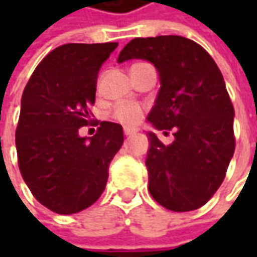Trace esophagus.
Listing matches in <instances>:
<instances>
[{"mask_svg":"<svg viewBox=\"0 0 257 257\" xmlns=\"http://www.w3.org/2000/svg\"><path fill=\"white\" fill-rule=\"evenodd\" d=\"M137 133V128H124V134L125 136H133Z\"/></svg>","mask_w":257,"mask_h":257,"instance_id":"1","label":"esophagus"}]
</instances>
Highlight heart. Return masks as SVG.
<instances>
[{"mask_svg":"<svg viewBox=\"0 0 257 257\" xmlns=\"http://www.w3.org/2000/svg\"><path fill=\"white\" fill-rule=\"evenodd\" d=\"M139 64H143V63H139ZM134 64V65H139ZM142 115H143V110L140 105L133 103H121L118 104L113 111H111V117L113 120L118 121L120 124H123L125 127H132L136 125L142 120Z\"/></svg>","mask_w":257,"mask_h":257,"instance_id":"heart-1","label":"heart"}]
</instances>
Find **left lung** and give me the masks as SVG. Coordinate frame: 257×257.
<instances>
[{"label": "left lung", "mask_w": 257, "mask_h": 257, "mask_svg": "<svg viewBox=\"0 0 257 257\" xmlns=\"http://www.w3.org/2000/svg\"><path fill=\"white\" fill-rule=\"evenodd\" d=\"M142 58L153 63L162 87L147 120L172 144L147 134L149 192L173 212H190L220 187L234 153V108L223 75L202 45L180 35L134 38L118 63Z\"/></svg>", "instance_id": "1"}]
</instances>
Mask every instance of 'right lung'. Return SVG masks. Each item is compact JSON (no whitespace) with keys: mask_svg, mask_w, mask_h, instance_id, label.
<instances>
[{"mask_svg":"<svg viewBox=\"0 0 257 257\" xmlns=\"http://www.w3.org/2000/svg\"><path fill=\"white\" fill-rule=\"evenodd\" d=\"M117 45H60L25 85L15 132L18 167L35 199L58 214L97 202L124 142L123 127L111 121H101L93 137L78 136L91 121L100 67Z\"/></svg>","mask_w":257,"mask_h":257,"instance_id":"right-lung-1","label":"right lung"}]
</instances>
